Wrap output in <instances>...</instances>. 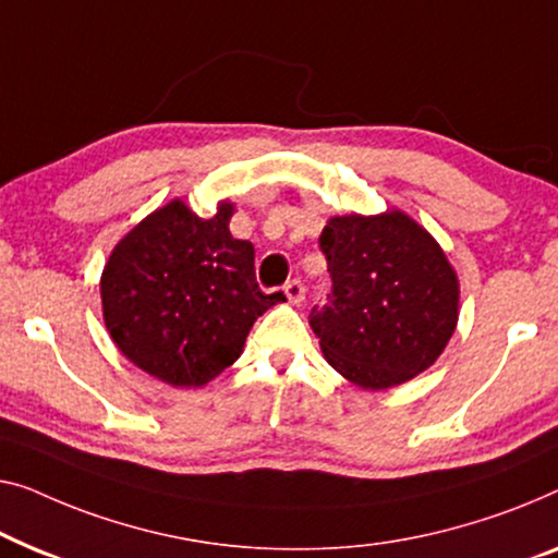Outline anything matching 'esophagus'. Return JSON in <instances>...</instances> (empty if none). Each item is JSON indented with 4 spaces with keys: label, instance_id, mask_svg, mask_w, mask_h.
Listing matches in <instances>:
<instances>
[{
    "label": "esophagus",
    "instance_id": "obj_1",
    "mask_svg": "<svg viewBox=\"0 0 558 558\" xmlns=\"http://www.w3.org/2000/svg\"><path fill=\"white\" fill-rule=\"evenodd\" d=\"M284 294H287V299L292 304H299V302H304V284L299 279H292V281H287L284 284Z\"/></svg>",
    "mask_w": 558,
    "mask_h": 558
}]
</instances>
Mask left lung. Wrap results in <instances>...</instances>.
<instances>
[{"label": "left lung", "mask_w": 558, "mask_h": 558, "mask_svg": "<svg viewBox=\"0 0 558 558\" xmlns=\"http://www.w3.org/2000/svg\"><path fill=\"white\" fill-rule=\"evenodd\" d=\"M332 294L310 325L329 365L365 390L408 383L440 357L458 325V277L402 211L335 216L319 236Z\"/></svg>", "instance_id": "obj_1"}]
</instances>
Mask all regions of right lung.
Returning a JSON list of instances; mask_svg holds the SVG:
<instances>
[{
    "mask_svg": "<svg viewBox=\"0 0 558 558\" xmlns=\"http://www.w3.org/2000/svg\"><path fill=\"white\" fill-rule=\"evenodd\" d=\"M233 206L201 219L171 201L112 248L102 269L105 327L133 365L201 387L239 360L254 322L284 299L256 284L252 241L233 239Z\"/></svg>",
    "mask_w": 558,
    "mask_h": 558,
    "instance_id": "1",
    "label": "right lung"
}]
</instances>
